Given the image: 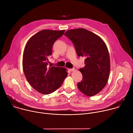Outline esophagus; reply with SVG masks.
<instances>
[{
	"label": "esophagus",
	"instance_id": "obj_1",
	"mask_svg": "<svg viewBox=\"0 0 133 133\" xmlns=\"http://www.w3.org/2000/svg\"><path fill=\"white\" fill-rule=\"evenodd\" d=\"M75 70V68H70V69H69V70L70 71H73Z\"/></svg>",
	"mask_w": 133,
	"mask_h": 133
}]
</instances>
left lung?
Wrapping results in <instances>:
<instances>
[{
  "instance_id": "1",
  "label": "left lung",
  "mask_w": 133,
  "mask_h": 133,
  "mask_svg": "<svg viewBox=\"0 0 133 133\" xmlns=\"http://www.w3.org/2000/svg\"><path fill=\"white\" fill-rule=\"evenodd\" d=\"M74 44L78 56L85 57V66L79 70L82 79L77 83L84 95L92 97L106 85L110 71L109 51L103 39L83 28L68 30L64 34Z\"/></svg>"
}]
</instances>
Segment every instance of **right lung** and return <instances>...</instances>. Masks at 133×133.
Masks as SVG:
<instances>
[{"instance_id":"1","label":"right lung","mask_w":133,"mask_h":133,"mask_svg":"<svg viewBox=\"0 0 133 133\" xmlns=\"http://www.w3.org/2000/svg\"><path fill=\"white\" fill-rule=\"evenodd\" d=\"M65 31L43 30L26 43L22 60L23 72L30 85L41 94L49 95L56 91L67 76L66 68L48 66L53 44Z\"/></svg>"}]
</instances>
